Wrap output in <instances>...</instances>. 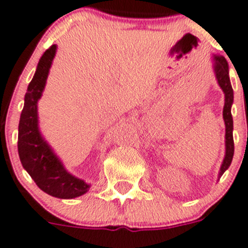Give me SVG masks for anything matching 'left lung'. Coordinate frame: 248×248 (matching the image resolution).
<instances>
[{
  "label": "left lung",
  "instance_id": "left-lung-1",
  "mask_svg": "<svg viewBox=\"0 0 248 248\" xmlns=\"http://www.w3.org/2000/svg\"><path fill=\"white\" fill-rule=\"evenodd\" d=\"M213 71H214L217 82H218L219 87L221 88V90L224 92V96H225L223 110V119L224 122H225V156H224L220 170H219L218 177L220 179L221 175L230 166L233 156V122L232 116H231V106H232L233 103V90L232 87H231L230 77H229V64L225 57L220 56V55H213Z\"/></svg>",
  "mask_w": 248,
  "mask_h": 248
}]
</instances>
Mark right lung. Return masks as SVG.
Instances as JSON below:
<instances>
[{
    "instance_id": "add662e5",
    "label": "right lung",
    "mask_w": 248,
    "mask_h": 248,
    "mask_svg": "<svg viewBox=\"0 0 248 248\" xmlns=\"http://www.w3.org/2000/svg\"><path fill=\"white\" fill-rule=\"evenodd\" d=\"M56 51L57 45H52L44 52L35 75L28 85L18 126V154L23 168L41 191L52 197L72 200L87 193L90 185L66 170L39 128L38 101L45 89Z\"/></svg>"
}]
</instances>
